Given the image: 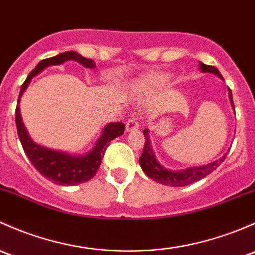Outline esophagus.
Masks as SVG:
<instances>
[{
	"label": "esophagus",
	"instance_id": "obj_1",
	"mask_svg": "<svg viewBox=\"0 0 255 255\" xmlns=\"http://www.w3.org/2000/svg\"><path fill=\"white\" fill-rule=\"evenodd\" d=\"M139 129V123L135 119H130L129 121H127L126 123V132L130 133V132H135V130Z\"/></svg>",
	"mask_w": 255,
	"mask_h": 255
}]
</instances>
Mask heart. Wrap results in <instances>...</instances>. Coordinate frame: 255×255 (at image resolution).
<instances>
[{
	"mask_svg": "<svg viewBox=\"0 0 255 255\" xmlns=\"http://www.w3.org/2000/svg\"><path fill=\"white\" fill-rule=\"evenodd\" d=\"M168 83V76L165 73H152L149 74L141 80L140 85L144 90L152 92V90L162 89L166 84Z\"/></svg>",
	"mask_w": 255,
	"mask_h": 255,
	"instance_id": "heart-1",
	"label": "heart"
}]
</instances>
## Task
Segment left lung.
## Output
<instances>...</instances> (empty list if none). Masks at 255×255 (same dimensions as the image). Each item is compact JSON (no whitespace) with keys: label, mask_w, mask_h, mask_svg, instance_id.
<instances>
[{"label":"left lung","mask_w":255,"mask_h":255,"mask_svg":"<svg viewBox=\"0 0 255 255\" xmlns=\"http://www.w3.org/2000/svg\"><path fill=\"white\" fill-rule=\"evenodd\" d=\"M199 69L202 73H213L215 76H218L220 79L224 80L222 76L220 74L219 69L215 68V67H211L208 66V64H204L203 62H199ZM227 90H229L230 104H231L232 110L235 111V105L234 101H232V93L230 90V88H227ZM144 136H145V145H144L143 154H141L140 159H139L140 167L143 168L144 173L149 178H151L152 181L170 187H184L194 183L197 181H200L202 178L210 175L214 170H216L224 162V160L226 159V155L230 151L229 149L227 152H225L220 159L210 163H206V165L195 166V167H187L183 168V170H168V168L163 167L161 163L157 161L156 156H155L154 150H152L151 146V140H150L149 136V129L144 130Z\"/></svg>","instance_id":"obj_1"}]
</instances>
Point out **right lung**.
Masks as SVG:
<instances>
[{
	"label": "right lung",
	"instance_id": "1",
	"mask_svg": "<svg viewBox=\"0 0 255 255\" xmlns=\"http://www.w3.org/2000/svg\"><path fill=\"white\" fill-rule=\"evenodd\" d=\"M68 61H76L85 68L94 69L96 67L93 60L83 57L82 55H79L78 52H74V51H67V52L40 61L35 68L30 72L24 84L21 85L19 98H18V105L15 109V125H17L18 136H19L24 152L30 160V162L33 163L34 167L45 178L50 179L52 183L60 184V186H77V184L84 183V182L92 179L98 172L99 166L101 163V157L104 156V152L109 146L110 141L114 140L117 136L122 135L125 132V125L122 122L107 123L101 129V134L96 139L93 148L82 155L69 154L66 151L49 149L46 146L36 144L30 138L26 127L23 123V119H21L19 107L21 95L28 89L31 79L41 73L44 69L51 66H60L64 62H68Z\"/></svg>",
	"mask_w": 255,
	"mask_h": 255
}]
</instances>
